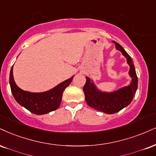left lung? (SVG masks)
I'll return each mask as SVG.
<instances>
[{
	"label": "left lung",
	"mask_w": 156,
	"mask_h": 156,
	"mask_svg": "<svg viewBox=\"0 0 156 156\" xmlns=\"http://www.w3.org/2000/svg\"><path fill=\"white\" fill-rule=\"evenodd\" d=\"M112 42L115 44L116 49L121 51L122 54L126 58L127 63L130 67L129 73L132 78V82L129 86L108 93L99 90L92 80L86 77V82L83 89L88 105L107 114L115 113L128 106L132 102L138 86L137 76L132 58L121 45L115 41Z\"/></svg>",
	"instance_id": "1"
}]
</instances>
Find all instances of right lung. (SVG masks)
<instances>
[{"label": "right lung", "instance_id": "add662e5", "mask_svg": "<svg viewBox=\"0 0 156 156\" xmlns=\"http://www.w3.org/2000/svg\"><path fill=\"white\" fill-rule=\"evenodd\" d=\"M73 78V76L47 91L29 92L19 88L15 83L12 66L9 76V83L13 96L20 105L36 115H44L59 108L64 91L70 85Z\"/></svg>", "mask_w": 156, "mask_h": 156}]
</instances>
